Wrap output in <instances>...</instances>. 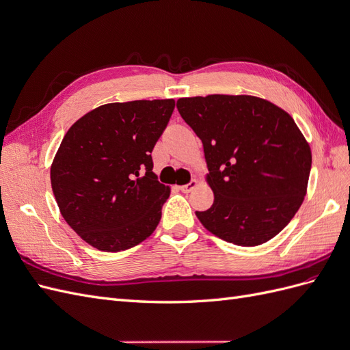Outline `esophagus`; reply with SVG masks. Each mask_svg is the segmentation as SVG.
Returning a JSON list of instances; mask_svg holds the SVG:
<instances>
[{"instance_id": "esophagus-1", "label": "esophagus", "mask_w": 350, "mask_h": 350, "mask_svg": "<svg viewBox=\"0 0 350 350\" xmlns=\"http://www.w3.org/2000/svg\"><path fill=\"white\" fill-rule=\"evenodd\" d=\"M197 187V181L196 179H193L191 183H188V184H185V185H183V187H179L181 188V191L183 193H189V191H193V189Z\"/></svg>"}]
</instances>
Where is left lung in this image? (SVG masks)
<instances>
[{
	"mask_svg": "<svg viewBox=\"0 0 350 350\" xmlns=\"http://www.w3.org/2000/svg\"><path fill=\"white\" fill-rule=\"evenodd\" d=\"M176 108L203 143L215 194L198 220L241 247L276 237L302 204L312 162L292 116L247 94L183 98Z\"/></svg>",
	"mask_w": 350,
	"mask_h": 350,
	"instance_id": "1",
	"label": "left lung"
}]
</instances>
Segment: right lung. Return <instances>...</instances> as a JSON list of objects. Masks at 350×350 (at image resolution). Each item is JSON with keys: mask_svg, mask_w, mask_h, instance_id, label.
Returning a JSON list of instances; mask_svg holds the SVG:
<instances>
[{"mask_svg": "<svg viewBox=\"0 0 350 350\" xmlns=\"http://www.w3.org/2000/svg\"><path fill=\"white\" fill-rule=\"evenodd\" d=\"M174 99L107 103L71 125L51 166L62 217L92 247L116 252L149 238L169 187L153 174L152 152Z\"/></svg>", "mask_w": 350, "mask_h": 350, "instance_id": "1", "label": "right lung"}]
</instances>
